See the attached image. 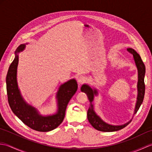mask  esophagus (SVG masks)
I'll return each instance as SVG.
<instances>
[{
  "mask_svg": "<svg viewBox=\"0 0 152 152\" xmlns=\"http://www.w3.org/2000/svg\"><path fill=\"white\" fill-rule=\"evenodd\" d=\"M86 81V78L83 76H80L78 78V82L79 83H83Z\"/></svg>",
  "mask_w": 152,
  "mask_h": 152,
  "instance_id": "obj_1",
  "label": "esophagus"
}]
</instances>
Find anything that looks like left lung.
I'll return each mask as SVG.
<instances>
[{
  "mask_svg": "<svg viewBox=\"0 0 152 152\" xmlns=\"http://www.w3.org/2000/svg\"><path fill=\"white\" fill-rule=\"evenodd\" d=\"M127 51L131 53L133 56L135 64L138 69V83H137V89H138V95H137V101L135 106V109L134 112V114H137V111L139 109L140 105L143 102L144 94H145V84H144V76L146 72V68L140 56H139L136 51L132 49V48H128ZM81 91L86 93L88 98L90 102V106L88 110V119L89 122L91 125L94 127L95 129L103 131V132H114L116 131H119L121 129L125 127L127 125L129 124L131 121H129L126 124L121 125H112L108 124L107 123L104 122L99 116L96 114L93 108V101L94 99V96L97 95L98 92L96 89H93L91 87L88 85L83 84L81 88Z\"/></svg>",
  "mask_w": 152,
  "mask_h": 152,
  "instance_id": "obj_1",
  "label": "left lung"
}]
</instances>
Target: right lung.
Returning <instances> with one entry per match:
<instances>
[{"mask_svg": "<svg viewBox=\"0 0 152 152\" xmlns=\"http://www.w3.org/2000/svg\"><path fill=\"white\" fill-rule=\"evenodd\" d=\"M25 48V44H21L17 48L15 58L9 67L6 76V90L9 105L14 114L32 129L40 132L50 131L63 122L68 103L76 92L78 84L75 80L72 79L61 85L57 93L58 110L56 114L47 116L40 115L37 108L25 101L18 86V53Z\"/></svg>", "mask_w": 152, "mask_h": 152, "instance_id": "1", "label": "right lung"}]
</instances>
